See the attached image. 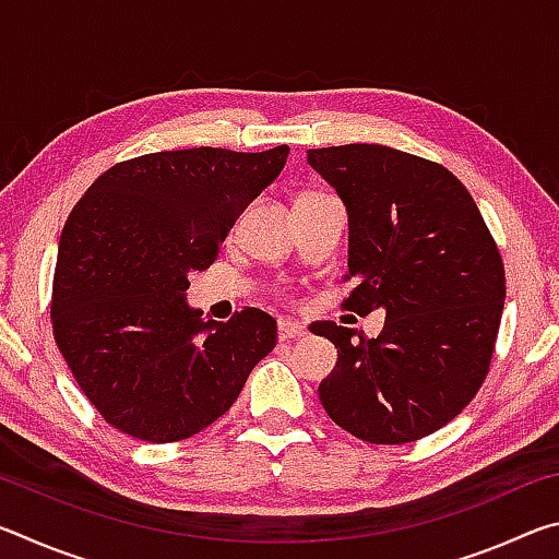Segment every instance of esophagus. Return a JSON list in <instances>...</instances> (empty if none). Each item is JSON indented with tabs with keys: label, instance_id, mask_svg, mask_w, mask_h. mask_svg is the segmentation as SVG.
I'll list each match as a JSON object with an SVG mask.
<instances>
[{
	"label": "esophagus",
	"instance_id": "34e87169",
	"mask_svg": "<svg viewBox=\"0 0 559 559\" xmlns=\"http://www.w3.org/2000/svg\"><path fill=\"white\" fill-rule=\"evenodd\" d=\"M306 333L308 330L296 323V320H278V340H296Z\"/></svg>",
	"mask_w": 559,
	"mask_h": 559
}]
</instances>
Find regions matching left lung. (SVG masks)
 Wrapping results in <instances>:
<instances>
[{"label": "left lung", "mask_w": 559, "mask_h": 559, "mask_svg": "<svg viewBox=\"0 0 559 559\" xmlns=\"http://www.w3.org/2000/svg\"><path fill=\"white\" fill-rule=\"evenodd\" d=\"M349 219L345 310H384L377 337L323 320L337 347L318 394L337 427L370 443H409L449 424L486 382L506 300V269L456 175L386 145L308 150ZM347 276V278H349Z\"/></svg>", "instance_id": "left-lung-1"}]
</instances>
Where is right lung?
<instances>
[{
	"label": "right lung",
	"instance_id": "1",
	"mask_svg": "<svg viewBox=\"0 0 559 559\" xmlns=\"http://www.w3.org/2000/svg\"><path fill=\"white\" fill-rule=\"evenodd\" d=\"M266 153L163 150L106 169L66 219L51 325L75 384L110 427L173 443L210 427L276 347V320L243 308L226 323L187 308L251 200L281 175Z\"/></svg>",
	"mask_w": 559,
	"mask_h": 559
}]
</instances>
